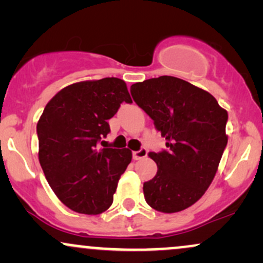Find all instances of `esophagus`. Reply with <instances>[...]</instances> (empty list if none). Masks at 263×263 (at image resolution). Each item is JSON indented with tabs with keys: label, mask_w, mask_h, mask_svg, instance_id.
<instances>
[{
	"label": "esophagus",
	"mask_w": 263,
	"mask_h": 263,
	"mask_svg": "<svg viewBox=\"0 0 263 263\" xmlns=\"http://www.w3.org/2000/svg\"><path fill=\"white\" fill-rule=\"evenodd\" d=\"M147 153H148V151L142 147V148H140L138 151H135V152H132V157H134V159L137 161V159L144 158V157L147 156Z\"/></svg>",
	"instance_id": "1"
}]
</instances>
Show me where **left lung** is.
Returning a JSON list of instances; mask_svg holds the SVG:
<instances>
[{
  "instance_id": "1",
  "label": "left lung",
  "mask_w": 263,
  "mask_h": 263,
  "mask_svg": "<svg viewBox=\"0 0 263 263\" xmlns=\"http://www.w3.org/2000/svg\"><path fill=\"white\" fill-rule=\"evenodd\" d=\"M129 91L167 141V148L149 153L158 171L143 183L144 199L162 213L186 209L215 177L228 144V112L213 95L179 78H153Z\"/></svg>"
}]
</instances>
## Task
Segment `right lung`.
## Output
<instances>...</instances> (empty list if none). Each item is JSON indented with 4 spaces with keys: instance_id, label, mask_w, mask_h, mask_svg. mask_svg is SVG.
<instances>
[{
    "instance_id": "obj_1",
    "label": "right lung",
    "mask_w": 263,
    "mask_h": 263,
    "mask_svg": "<svg viewBox=\"0 0 263 263\" xmlns=\"http://www.w3.org/2000/svg\"><path fill=\"white\" fill-rule=\"evenodd\" d=\"M132 100L125 81L104 78L64 87L47 104L37 125L39 163L50 188L69 209L98 215L132 159L128 148H101L110 120Z\"/></svg>"
}]
</instances>
